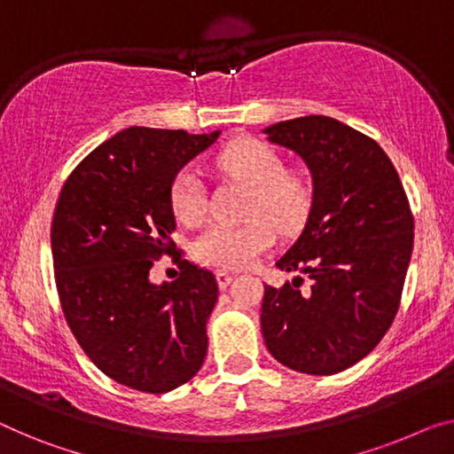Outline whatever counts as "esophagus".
I'll list each match as a JSON object with an SVG mask.
<instances>
[{"label":"esophagus","mask_w":454,"mask_h":454,"mask_svg":"<svg viewBox=\"0 0 454 454\" xmlns=\"http://www.w3.org/2000/svg\"><path fill=\"white\" fill-rule=\"evenodd\" d=\"M215 279H218L220 289H226V287L230 286V283H232L234 277L230 275V273H224V270H218V273H215Z\"/></svg>","instance_id":"obj_1"}]
</instances>
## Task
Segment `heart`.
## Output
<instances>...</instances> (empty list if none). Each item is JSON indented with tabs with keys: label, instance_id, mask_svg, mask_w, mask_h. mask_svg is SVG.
Here are the masks:
<instances>
[{
	"label": "heart",
	"instance_id": "b5f03b06",
	"mask_svg": "<svg viewBox=\"0 0 454 454\" xmlns=\"http://www.w3.org/2000/svg\"><path fill=\"white\" fill-rule=\"evenodd\" d=\"M218 165L222 171L250 185L245 201L248 220L207 226L195 240L193 254L204 265L240 270L270 248L275 230L292 234L303 226L312 207V184L300 171L283 168L279 153L256 138L230 142L220 153ZM171 207L177 220L187 226L200 224L206 218L207 195L195 168L185 167L175 175Z\"/></svg>",
	"mask_w": 454,
	"mask_h": 454
}]
</instances>
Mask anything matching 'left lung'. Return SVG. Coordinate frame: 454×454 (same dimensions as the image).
I'll list each match as a JSON object with an SVG mask.
<instances>
[{
    "label": "left lung",
    "instance_id": "left-lung-1",
    "mask_svg": "<svg viewBox=\"0 0 454 454\" xmlns=\"http://www.w3.org/2000/svg\"><path fill=\"white\" fill-rule=\"evenodd\" d=\"M312 173V207L277 261L301 277L265 286L261 328L269 353L308 375H334L373 350L397 314L414 247V215L394 162L373 138L328 116L265 128Z\"/></svg>",
    "mask_w": 454,
    "mask_h": 454
}]
</instances>
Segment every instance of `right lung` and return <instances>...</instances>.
Listing matches in <instances>:
<instances>
[{
    "instance_id": "1",
    "label": "right lung",
    "mask_w": 454,
    "mask_h": 454,
    "mask_svg": "<svg viewBox=\"0 0 454 454\" xmlns=\"http://www.w3.org/2000/svg\"><path fill=\"white\" fill-rule=\"evenodd\" d=\"M218 137L126 128L79 162L54 207L52 265L67 324L101 373L145 394L187 383L207 353L218 281L175 247L171 184ZM162 254L182 275L157 286L147 270Z\"/></svg>"
}]
</instances>
